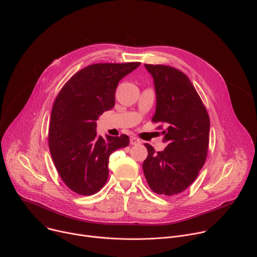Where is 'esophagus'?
Returning a JSON list of instances; mask_svg holds the SVG:
<instances>
[{
  "mask_svg": "<svg viewBox=\"0 0 257 257\" xmlns=\"http://www.w3.org/2000/svg\"><path fill=\"white\" fill-rule=\"evenodd\" d=\"M141 143V140L140 139H138L137 137H131L130 138V144H132V145H138V144H140Z\"/></svg>",
  "mask_w": 257,
  "mask_h": 257,
  "instance_id": "1",
  "label": "esophagus"
}]
</instances>
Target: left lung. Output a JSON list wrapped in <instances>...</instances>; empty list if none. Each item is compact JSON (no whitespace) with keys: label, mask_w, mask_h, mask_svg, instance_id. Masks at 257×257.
Returning a JSON list of instances; mask_svg holds the SVG:
<instances>
[{"label":"left lung","mask_w":257,"mask_h":257,"mask_svg":"<svg viewBox=\"0 0 257 257\" xmlns=\"http://www.w3.org/2000/svg\"><path fill=\"white\" fill-rule=\"evenodd\" d=\"M155 82L157 107L155 123H166L163 131L167 148L156 153L145 143L149 156L142 169L148 184L157 194L181 193L196 179L205 163L209 117L189 78L178 69L165 65H144Z\"/></svg>","instance_id":"obj_1"}]
</instances>
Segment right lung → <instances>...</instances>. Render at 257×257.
Wrapping results in <instances>:
<instances>
[{
    "label": "right lung",
    "instance_id": "1",
    "mask_svg": "<svg viewBox=\"0 0 257 257\" xmlns=\"http://www.w3.org/2000/svg\"><path fill=\"white\" fill-rule=\"evenodd\" d=\"M140 63H98L73 75L55 99L49 131L52 159L65 184L80 195L98 192L108 177V158L129 137L96 135V120L115 105L119 81Z\"/></svg>",
    "mask_w": 257,
    "mask_h": 257
}]
</instances>
